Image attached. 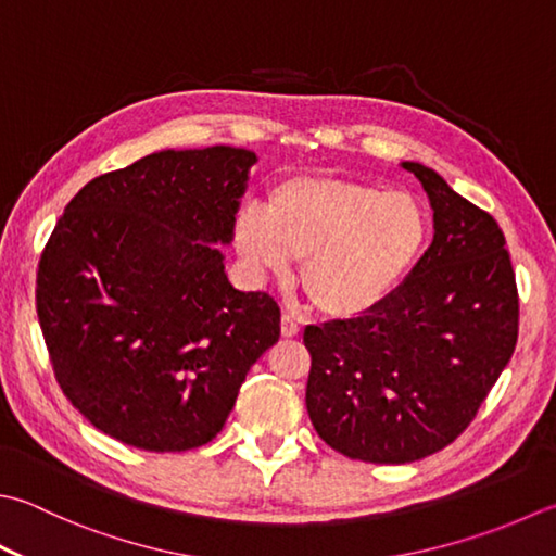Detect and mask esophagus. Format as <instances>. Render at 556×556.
Listing matches in <instances>:
<instances>
[{
    "label": "esophagus",
    "instance_id": "obj_1",
    "mask_svg": "<svg viewBox=\"0 0 556 556\" xmlns=\"http://www.w3.org/2000/svg\"><path fill=\"white\" fill-rule=\"evenodd\" d=\"M299 332H301L299 323L289 318V315H285V318H281V334L289 337V340H291V337H299Z\"/></svg>",
    "mask_w": 556,
    "mask_h": 556
}]
</instances>
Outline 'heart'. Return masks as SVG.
<instances>
[{
	"mask_svg": "<svg viewBox=\"0 0 556 556\" xmlns=\"http://www.w3.org/2000/svg\"><path fill=\"white\" fill-rule=\"evenodd\" d=\"M238 257L253 275L285 277L301 261V289L330 320L383 308L415 275L431 243L419 200L334 176H293L233 224Z\"/></svg>",
	"mask_w": 556,
	"mask_h": 556,
	"instance_id": "b5f03b06",
	"label": "heart"
}]
</instances>
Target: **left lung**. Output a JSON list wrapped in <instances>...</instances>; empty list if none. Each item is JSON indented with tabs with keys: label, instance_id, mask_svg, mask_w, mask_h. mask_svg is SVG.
I'll list each match as a JSON object with an SVG mask.
<instances>
[{
	"label": "left lung",
	"instance_id": "8db88e82",
	"mask_svg": "<svg viewBox=\"0 0 556 556\" xmlns=\"http://www.w3.org/2000/svg\"><path fill=\"white\" fill-rule=\"evenodd\" d=\"M433 210V241L405 287L358 320L308 325L306 409L352 460L405 465L470 427L518 340L502 228L437 170L405 161Z\"/></svg>",
	"mask_w": 556,
	"mask_h": 556
}]
</instances>
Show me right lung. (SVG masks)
I'll return each mask as SVG.
<instances>
[{"label": "right lung", "instance_id": "obj_1", "mask_svg": "<svg viewBox=\"0 0 556 556\" xmlns=\"http://www.w3.org/2000/svg\"><path fill=\"white\" fill-rule=\"evenodd\" d=\"M257 156L166 149L74 194L42 250L36 306L54 378L98 431L154 453L210 443L279 306L238 291L214 243H231Z\"/></svg>", "mask_w": 556, "mask_h": 556}]
</instances>
